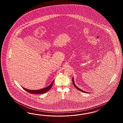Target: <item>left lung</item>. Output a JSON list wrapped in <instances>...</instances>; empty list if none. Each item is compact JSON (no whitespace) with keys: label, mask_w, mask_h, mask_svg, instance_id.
<instances>
[{"label":"left lung","mask_w":123,"mask_h":123,"mask_svg":"<svg viewBox=\"0 0 123 123\" xmlns=\"http://www.w3.org/2000/svg\"><path fill=\"white\" fill-rule=\"evenodd\" d=\"M72 82H73V84H74V86L76 88H77V89L79 91H81L82 92H85V93H86V92H84V91H83V90H82V89H80V88H79L78 87H77L76 85L75 84L74 82V78H73L72 79Z\"/></svg>","instance_id":"obj_1"}]
</instances>
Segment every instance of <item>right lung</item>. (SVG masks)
I'll return each mask as SVG.
<instances>
[{"mask_svg":"<svg viewBox=\"0 0 123 123\" xmlns=\"http://www.w3.org/2000/svg\"><path fill=\"white\" fill-rule=\"evenodd\" d=\"M54 80L52 82V83H51V84L50 85H49L48 86L43 88L42 89L38 90H30L26 89H25V88H23V89L25 90V91H26V92H27L29 93H31V94H44V93L46 92H48L49 90L50 89V88L52 87V85L54 83Z\"/></svg>","mask_w":123,"mask_h":123,"instance_id":"right-lung-1","label":"right lung"}]
</instances>
